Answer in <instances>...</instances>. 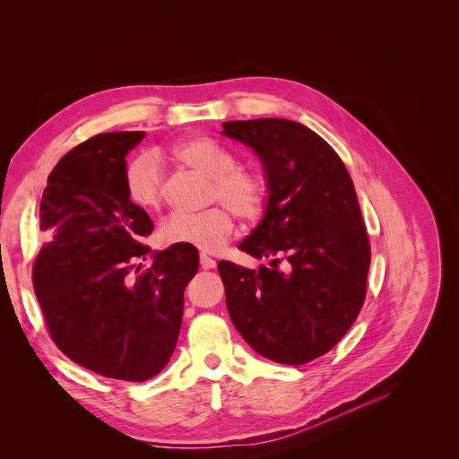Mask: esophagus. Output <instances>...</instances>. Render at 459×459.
<instances>
[{"instance_id":"1","label":"esophagus","mask_w":459,"mask_h":459,"mask_svg":"<svg viewBox=\"0 0 459 459\" xmlns=\"http://www.w3.org/2000/svg\"><path fill=\"white\" fill-rule=\"evenodd\" d=\"M201 267H203V269H213V267H216V260L210 258V256L204 255V253H201Z\"/></svg>"}]
</instances>
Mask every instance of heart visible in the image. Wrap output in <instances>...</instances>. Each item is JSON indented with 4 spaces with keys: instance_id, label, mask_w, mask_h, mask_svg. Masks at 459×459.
I'll return each instance as SVG.
<instances>
[{
    "instance_id": "obj_1",
    "label": "heart",
    "mask_w": 459,
    "mask_h": 459,
    "mask_svg": "<svg viewBox=\"0 0 459 459\" xmlns=\"http://www.w3.org/2000/svg\"><path fill=\"white\" fill-rule=\"evenodd\" d=\"M171 155L182 166L192 168L208 177L206 210L186 213L175 212L168 216L159 239L164 246H188L199 251H218L234 229V216L241 221H255L262 216L267 203V186L260 175L236 168L229 151L210 138L195 136L173 145ZM124 190L133 206L142 212H155L164 199V175L159 162L140 155L133 159L124 171Z\"/></svg>"
}]
</instances>
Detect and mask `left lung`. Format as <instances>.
Masks as SVG:
<instances>
[{
  "label": "left lung",
  "mask_w": 459,
  "mask_h": 459,
  "mask_svg": "<svg viewBox=\"0 0 459 459\" xmlns=\"http://www.w3.org/2000/svg\"><path fill=\"white\" fill-rule=\"evenodd\" d=\"M223 134L255 149L271 192L262 223L239 243L273 258L271 267L218 264L229 316L260 356L312 361L340 343L368 293L371 246L352 178L338 152L297 121H225Z\"/></svg>",
  "instance_id": "obj_1"
}]
</instances>
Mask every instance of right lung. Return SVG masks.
<instances>
[{
	"instance_id": "add662e5",
	"label": "right lung",
	"mask_w": 459,
	"mask_h": 459,
	"mask_svg": "<svg viewBox=\"0 0 459 459\" xmlns=\"http://www.w3.org/2000/svg\"><path fill=\"white\" fill-rule=\"evenodd\" d=\"M142 138V131L103 133L58 160L40 201L46 241L33 264L53 343L82 368L129 382L166 368L199 269L195 247L171 246L139 271L152 221L129 203L124 171Z\"/></svg>"
}]
</instances>
